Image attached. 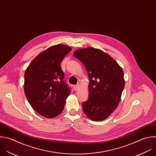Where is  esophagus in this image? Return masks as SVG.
<instances>
[{"label": "esophagus", "instance_id": "esophagus-1", "mask_svg": "<svg viewBox=\"0 0 156 156\" xmlns=\"http://www.w3.org/2000/svg\"><path fill=\"white\" fill-rule=\"evenodd\" d=\"M80 84H76L75 86H73V89L75 90H78L80 89Z\"/></svg>", "mask_w": 156, "mask_h": 156}]
</instances>
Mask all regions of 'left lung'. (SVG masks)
<instances>
[{
  "label": "left lung",
  "instance_id": "obj_1",
  "mask_svg": "<svg viewBox=\"0 0 156 156\" xmlns=\"http://www.w3.org/2000/svg\"><path fill=\"white\" fill-rule=\"evenodd\" d=\"M74 56L84 66L89 79V98L82 103L85 115L94 121L105 120L115 111L125 86L124 72L108 54L94 48L76 50Z\"/></svg>",
  "mask_w": 156,
  "mask_h": 156
}]
</instances>
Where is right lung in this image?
I'll return each instance as SVG.
<instances>
[{"mask_svg":"<svg viewBox=\"0 0 156 156\" xmlns=\"http://www.w3.org/2000/svg\"><path fill=\"white\" fill-rule=\"evenodd\" d=\"M71 50L62 44L52 46L36 56L26 70V97L32 107L46 118L59 115L70 94L60 64Z\"/></svg>","mask_w":156,"mask_h":156,"instance_id":"right-lung-1","label":"right lung"}]
</instances>
